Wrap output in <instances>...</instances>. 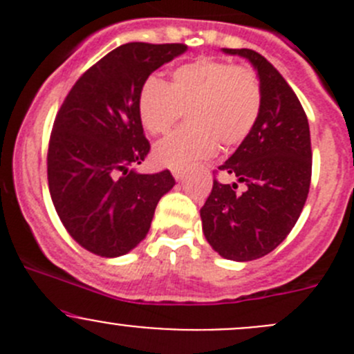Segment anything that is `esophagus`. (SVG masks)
I'll use <instances>...</instances> for the list:
<instances>
[{
  "label": "esophagus",
  "instance_id": "esophagus-1",
  "mask_svg": "<svg viewBox=\"0 0 354 354\" xmlns=\"http://www.w3.org/2000/svg\"><path fill=\"white\" fill-rule=\"evenodd\" d=\"M173 176H174V180H178V181H183V178H185V173H183V171H178V169H174V171H173Z\"/></svg>",
  "mask_w": 354,
  "mask_h": 354
}]
</instances>
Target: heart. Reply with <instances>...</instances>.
Returning <instances> with one entry per match:
<instances>
[{
	"instance_id": "heart-1",
	"label": "heart",
	"mask_w": 354,
	"mask_h": 354,
	"mask_svg": "<svg viewBox=\"0 0 354 354\" xmlns=\"http://www.w3.org/2000/svg\"><path fill=\"white\" fill-rule=\"evenodd\" d=\"M138 116L151 135H166L183 111L188 124L160 142L156 160L183 171L224 147L248 138L262 111V85L257 71L214 58H198L174 68L169 84L156 75L145 78L137 99Z\"/></svg>"
}]
</instances>
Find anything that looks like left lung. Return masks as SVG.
Instances as JSON below:
<instances>
[{"mask_svg":"<svg viewBox=\"0 0 354 354\" xmlns=\"http://www.w3.org/2000/svg\"><path fill=\"white\" fill-rule=\"evenodd\" d=\"M224 53L255 66L262 111L248 138L219 166L245 183V192L214 178L200 217L207 241L221 257L248 262L283 243L298 221L312 180V144L305 109L272 63L253 49Z\"/></svg>","mask_w":354,"mask_h":354,"instance_id":"obj_1","label":"left lung"}]
</instances>
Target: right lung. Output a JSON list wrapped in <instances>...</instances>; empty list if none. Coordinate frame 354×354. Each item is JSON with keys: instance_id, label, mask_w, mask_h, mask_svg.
<instances>
[{"instance_id": "right-lung-1", "label": "right lung", "mask_w": 354, "mask_h": 354, "mask_svg": "<svg viewBox=\"0 0 354 354\" xmlns=\"http://www.w3.org/2000/svg\"><path fill=\"white\" fill-rule=\"evenodd\" d=\"M187 44L128 42L75 82L55 118L48 149V183L63 226L78 245L120 257L149 233L169 169H130L151 152L137 109L145 78L187 51Z\"/></svg>"}]
</instances>
